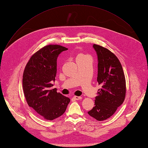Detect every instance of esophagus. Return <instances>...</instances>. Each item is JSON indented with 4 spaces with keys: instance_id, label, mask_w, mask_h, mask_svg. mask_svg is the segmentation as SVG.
I'll list each match as a JSON object with an SVG mask.
<instances>
[{
    "instance_id": "1",
    "label": "esophagus",
    "mask_w": 148,
    "mask_h": 148,
    "mask_svg": "<svg viewBox=\"0 0 148 148\" xmlns=\"http://www.w3.org/2000/svg\"><path fill=\"white\" fill-rule=\"evenodd\" d=\"M73 98H74V99H75V100H79V99H82V97H78V96H74Z\"/></svg>"
}]
</instances>
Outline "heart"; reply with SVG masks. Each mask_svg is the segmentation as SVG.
Returning a JSON list of instances; mask_svg holds the SVG:
<instances>
[{
  "label": "heart",
  "mask_w": 148,
  "mask_h": 148,
  "mask_svg": "<svg viewBox=\"0 0 148 148\" xmlns=\"http://www.w3.org/2000/svg\"><path fill=\"white\" fill-rule=\"evenodd\" d=\"M82 56L83 57V56H83V55H79L78 57H82Z\"/></svg>",
  "instance_id": "obj_1"
}]
</instances>
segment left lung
Wrapping results in <instances>:
<instances>
[{"label": "left lung", "mask_w": 148, "mask_h": 148, "mask_svg": "<svg viewBox=\"0 0 148 148\" xmlns=\"http://www.w3.org/2000/svg\"><path fill=\"white\" fill-rule=\"evenodd\" d=\"M98 56V89L95 106L88 114L98 121L112 116L124 101L126 82L121 64L115 54L103 47L94 44Z\"/></svg>", "instance_id": "left-lung-1"}]
</instances>
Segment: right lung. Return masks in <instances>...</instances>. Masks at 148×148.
Masks as SVG:
<instances>
[{
    "label": "right lung",
    "instance_id": "add662e5",
    "mask_svg": "<svg viewBox=\"0 0 148 148\" xmlns=\"http://www.w3.org/2000/svg\"><path fill=\"white\" fill-rule=\"evenodd\" d=\"M68 49L48 45L31 56L23 75V89L29 107L46 120L52 121L63 114L70 99L56 89H52L57 72L59 54Z\"/></svg>",
    "mask_w": 148,
    "mask_h": 148
}]
</instances>
